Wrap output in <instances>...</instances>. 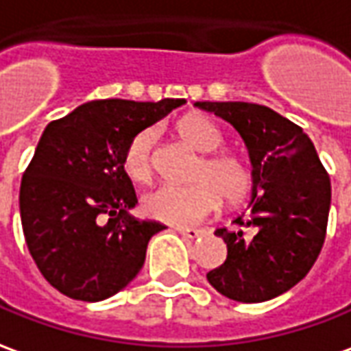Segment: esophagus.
<instances>
[{
  "label": "esophagus",
  "instance_id": "obj_1",
  "mask_svg": "<svg viewBox=\"0 0 351 351\" xmlns=\"http://www.w3.org/2000/svg\"><path fill=\"white\" fill-rule=\"evenodd\" d=\"M176 231L185 237V239H199V237L206 233L204 229H191V227H176Z\"/></svg>",
  "mask_w": 351,
  "mask_h": 351
}]
</instances>
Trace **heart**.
<instances>
[{
    "label": "heart",
    "instance_id": "1",
    "mask_svg": "<svg viewBox=\"0 0 351 351\" xmlns=\"http://www.w3.org/2000/svg\"><path fill=\"white\" fill-rule=\"evenodd\" d=\"M180 134L195 151L206 154L199 162L191 185H158L141 199L149 217L171 226H195L210 216L219 204V197L235 204L252 189V170L245 158L231 152H216L223 145V135L206 116H189L180 124ZM154 130H143L130 141L124 152V171L130 180L143 183L152 173Z\"/></svg>",
    "mask_w": 351,
    "mask_h": 351
}]
</instances>
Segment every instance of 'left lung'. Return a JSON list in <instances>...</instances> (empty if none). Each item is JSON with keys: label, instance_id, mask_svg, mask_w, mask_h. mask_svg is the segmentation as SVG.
Listing matches in <instances>:
<instances>
[{"label": "left lung", "instance_id": "1", "mask_svg": "<svg viewBox=\"0 0 351 351\" xmlns=\"http://www.w3.org/2000/svg\"><path fill=\"white\" fill-rule=\"evenodd\" d=\"M233 125L252 164V197L237 229H216L226 262L206 273L226 298L271 300L300 282L325 243L330 180L309 135L279 112L254 103L197 101Z\"/></svg>", "mask_w": 351, "mask_h": 351}]
</instances>
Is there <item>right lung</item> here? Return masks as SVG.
I'll return each instance as SVG.
<instances>
[{
    "label": "right lung",
    "instance_id": "right-lung-1",
    "mask_svg": "<svg viewBox=\"0 0 351 351\" xmlns=\"http://www.w3.org/2000/svg\"><path fill=\"white\" fill-rule=\"evenodd\" d=\"M185 103L91 101L43 130L19 204L34 262L64 296L106 300L141 271L151 237L166 226L130 214L137 197L124 152L139 132Z\"/></svg>",
    "mask_w": 351,
    "mask_h": 351
}]
</instances>
